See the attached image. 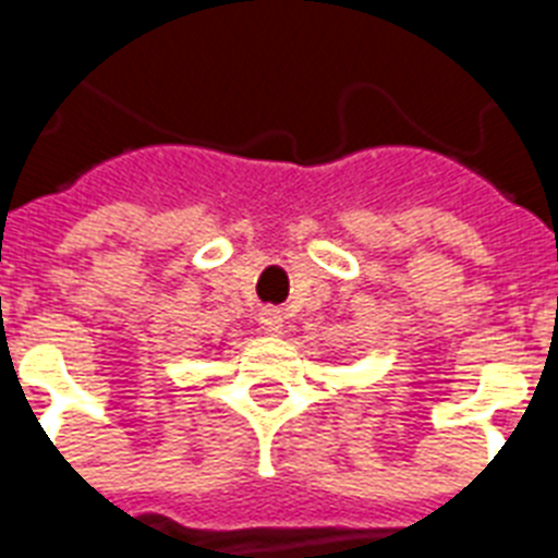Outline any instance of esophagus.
<instances>
[{"instance_id": "34e87169", "label": "esophagus", "mask_w": 558, "mask_h": 558, "mask_svg": "<svg viewBox=\"0 0 558 558\" xmlns=\"http://www.w3.org/2000/svg\"><path fill=\"white\" fill-rule=\"evenodd\" d=\"M260 327L263 332H269V336H280V332H283V315H280L278 310H263Z\"/></svg>"}]
</instances>
